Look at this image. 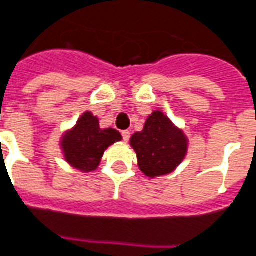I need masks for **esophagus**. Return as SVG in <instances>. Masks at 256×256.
Returning <instances> with one entry per match:
<instances>
[{"label": "esophagus", "mask_w": 256, "mask_h": 256, "mask_svg": "<svg viewBox=\"0 0 256 256\" xmlns=\"http://www.w3.org/2000/svg\"><path fill=\"white\" fill-rule=\"evenodd\" d=\"M131 138V132L130 131H122V139H124L125 142H128Z\"/></svg>", "instance_id": "obj_1"}]
</instances>
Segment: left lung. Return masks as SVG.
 <instances>
[{
    "label": "left lung",
    "mask_w": 256,
    "mask_h": 256,
    "mask_svg": "<svg viewBox=\"0 0 256 256\" xmlns=\"http://www.w3.org/2000/svg\"><path fill=\"white\" fill-rule=\"evenodd\" d=\"M130 145L136 153L139 170L149 178L172 172L188 153V136L163 111L154 110L145 126L135 132Z\"/></svg>",
    "instance_id": "8db88e82"
}]
</instances>
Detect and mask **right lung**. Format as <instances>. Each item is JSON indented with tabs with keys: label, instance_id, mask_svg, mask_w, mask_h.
<instances>
[{
	"label": "right lung",
	"instance_id": "1",
	"mask_svg": "<svg viewBox=\"0 0 256 256\" xmlns=\"http://www.w3.org/2000/svg\"><path fill=\"white\" fill-rule=\"evenodd\" d=\"M122 139L114 128H100L98 118L84 111L76 124L66 130L60 139V148L68 164L82 172H94L104 152Z\"/></svg>",
	"mask_w": 256,
	"mask_h": 256
}]
</instances>
